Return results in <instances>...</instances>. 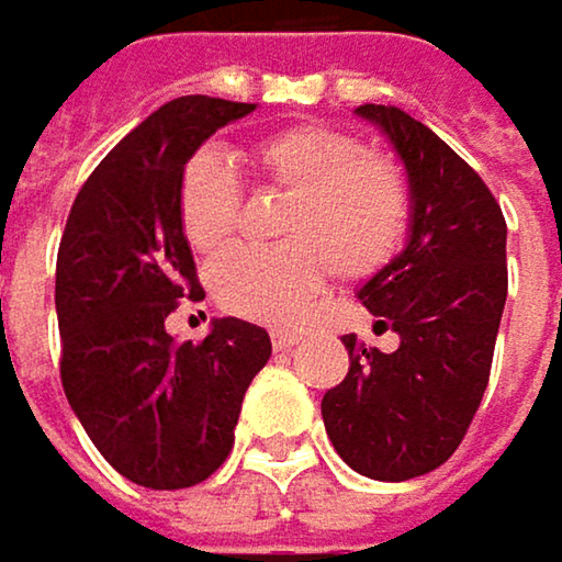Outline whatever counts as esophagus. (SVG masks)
<instances>
[{"label": "esophagus", "mask_w": 562, "mask_h": 562, "mask_svg": "<svg viewBox=\"0 0 562 562\" xmlns=\"http://www.w3.org/2000/svg\"><path fill=\"white\" fill-rule=\"evenodd\" d=\"M299 340H302V337H299L295 331H282V328L273 331V347H277V350H292Z\"/></svg>", "instance_id": "obj_1"}]
</instances>
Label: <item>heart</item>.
<instances>
[{
	"label": "heart",
	"instance_id": "heart-1",
	"mask_svg": "<svg viewBox=\"0 0 562 562\" xmlns=\"http://www.w3.org/2000/svg\"><path fill=\"white\" fill-rule=\"evenodd\" d=\"M254 177L285 192L277 244L231 247L212 270L215 302L240 318L289 325L331 270L367 280L398 254L412 222L402 167L350 134L322 125L277 131L250 144ZM240 209V179L225 154L199 150L179 177V228L199 254L225 247Z\"/></svg>",
	"mask_w": 562,
	"mask_h": 562
}]
</instances>
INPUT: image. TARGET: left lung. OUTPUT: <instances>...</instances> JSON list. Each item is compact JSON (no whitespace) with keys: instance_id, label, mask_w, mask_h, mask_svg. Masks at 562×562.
I'll return each mask as SVG.
<instances>
[{"instance_id":"obj_1","label":"left lung","mask_w":562,"mask_h":562,"mask_svg":"<svg viewBox=\"0 0 562 562\" xmlns=\"http://www.w3.org/2000/svg\"><path fill=\"white\" fill-rule=\"evenodd\" d=\"M389 134L412 186L408 247L360 289L395 331L383 353L344 337L350 370L325 392L334 450L370 480L402 483L437 470L470 431L483 402L508 295L505 215L483 177L428 125L395 105H360Z\"/></svg>"}]
</instances>
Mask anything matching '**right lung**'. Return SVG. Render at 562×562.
I'll list each match as a JSON object with an SVG mask.
<instances>
[{"mask_svg":"<svg viewBox=\"0 0 562 562\" xmlns=\"http://www.w3.org/2000/svg\"><path fill=\"white\" fill-rule=\"evenodd\" d=\"M250 112L212 95L160 105L89 173L60 237V383L95 450L147 488L202 483L228 460L244 392L273 350L240 318H215L199 344L164 328L179 299H205L179 228L182 167Z\"/></svg>","mask_w":562,"mask_h":562,"instance_id":"right-lung-1","label":"right lung"}]
</instances>
